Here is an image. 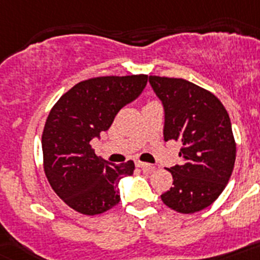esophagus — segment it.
<instances>
[{
    "label": "esophagus",
    "mask_w": 260,
    "mask_h": 260,
    "mask_svg": "<svg viewBox=\"0 0 260 260\" xmlns=\"http://www.w3.org/2000/svg\"><path fill=\"white\" fill-rule=\"evenodd\" d=\"M136 166L140 167L141 170L144 171V172H147V174H151V172H153V171H155V167L152 166V164L143 163V161H140V160H137Z\"/></svg>",
    "instance_id": "34e87169"
}]
</instances>
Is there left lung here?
I'll return each mask as SVG.
<instances>
[{"label":"left lung","mask_w":260,"mask_h":260,"mask_svg":"<svg viewBox=\"0 0 260 260\" xmlns=\"http://www.w3.org/2000/svg\"><path fill=\"white\" fill-rule=\"evenodd\" d=\"M164 107V140L180 141V166L171 167L174 183L161 195L180 214L202 211L218 199L233 174L236 143L230 116L218 97L184 79L149 76Z\"/></svg>","instance_id":"1"}]
</instances>
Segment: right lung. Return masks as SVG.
Listing matches in <instances>:
<instances>
[{"instance_id": "right-lung-1", "label": "right lung", "mask_w": 260, "mask_h": 260, "mask_svg": "<svg viewBox=\"0 0 260 260\" xmlns=\"http://www.w3.org/2000/svg\"><path fill=\"white\" fill-rule=\"evenodd\" d=\"M147 81V75L84 80L50 109L41 140L44 171L53 191L80 214H103L120 202L119 181L134 174L135 163L115 166L99 159L90 141L108 129Z\"/></svg>"}]
</instances>
